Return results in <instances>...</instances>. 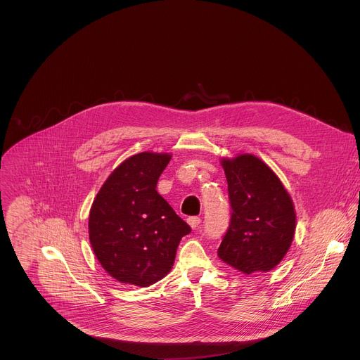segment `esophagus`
Masks as SVG:
<instances>
[{
  "instance_id": "esophagus-1",
  "label": "esophagus",
  "mask_w": 360,
  "mask_h": 360,
  "mask_svg": "<svg viewBox=\"0 0 360 360\" xmlns=\"http://www.w3.org/2000/svg\"><path fill=\"white\" fill-rule=\"evenodd\" d=\"M188 224H189V226H191L192 229H196V228L199 226V224H200V218H198V217H191V218H188Z\"/></svg>"
}]
</instances>
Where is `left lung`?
<instances>
[{"mask_svg": "<svg viewBox=\"0 0 360 360\" xmlns=\"http://www.w3.org/2000/svg\"><path fill=\"white\" fill-rule=\"evenodd\" d=\"M232 208L218 256L250 275L272 271L288 253L296 229L293 200L278 175L258 157L222 158Z\"/></svg>", "mask_w": 360, "mask_h": 360, "instance_id": "8db88e82", "label": "left lung"}]
</instances>
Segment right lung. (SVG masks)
Masks as SVG:
<instances>
[{"instance_id":"1","label":"right lung","mask_w":360,"mask_h":360,"mask_svg":"<svg viewBox=\"0 0 360 360\" xmlns=\"http://www.w3.org/2000/svg\"><path fill=\"white\" fill-rule=\"evenodd\" d=\"M171 153L139 152L118 165L96 193L88 233L101 266L121 283L146 288L165 278L191 232L157 184Z\"/></svg>"}]
</instances>
